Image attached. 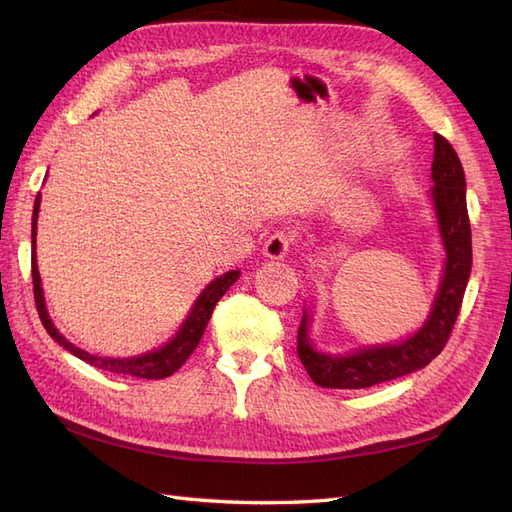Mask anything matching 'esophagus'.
<instances>
[{
  "label": "esophagus",
  "mask_w": 512,
  "mask_h": 512,
  "mask_svg": "<svg viewBox=\"0 0 512 512\" xmlns=\"http://www.w3.org/2000/svg\"><path fill=\"white\" fill-rule=\"evenodd\" d=\"M293 232H289L286 228H280L273 234H269V239L265 241V254L269 258H284L286 254H289V249L293 245Z\"/></svg>",
  "instance_id": "34e87169"
}]
</instances>
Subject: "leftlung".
<instances>
[{
    "instance_id": "obj_1",
    "label": "left lung",
    "mask_w": 512,
    "mask_h": 512,
    "mask_svg": "<svg viewBox=\"0 0 512 512\" xmlns=\"http://www.w3.org/2000/svg\"><path fill=\"white\" fill-rule=\"evenodd\" d=\"M432 202L439 217L445 245V271L439 295L415 336L397 345H380L352 356H328L315 352L308 339V317L304 313L297 328V356L308 376L323 389H367V386L402 378L426 367L443 352L458 319L471 273V226L467 215L465 171L450 141L434 134Z\"/></svg>"
}]
</instances>
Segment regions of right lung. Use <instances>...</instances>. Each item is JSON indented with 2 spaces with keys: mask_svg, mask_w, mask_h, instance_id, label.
I'll use <instances>...</instances> for the list:
<instances>
[{
  "mask_svg": "<svg viewBox=\"0 0 512 512\" xmlns=\"http://www.w3.org/2000/svg\"><path fill=\"white\" fill-rule=\"evenodd\" d=\"M39 204H41V193L36 195L34 202V213H32V247L36 243V219H39ZM239 278V271H228L223 273L221 278H217L215 282L208 284V289H204V293L199 295V299L195 302L191 315L186 317L184 326L180 328L178 336L171 343H167L165 347H160L156 352H149L143 356H134V358H102V356H93L89 352L80 350L73 343H69L65 336H62L56 328L52 319H49L47 310H45V299H43V289H41V276L39 269H36V256H32V284H34V302H36V310H39V317L43 328L47 330V334L52 339L69 350L73 356H78L86 363L104 369V371H112V373H123V376H134V378H147V380H160L171 376L173 371H178L189 356L195 352V347L202 341V334L208 326L210 317H213V310L217 306L219 299L226 295V291Z\"/></svg>",
  "mask_w": 512,
  "mask_h": 512,
  "instance_id": "right-lung-1",
  "label": "right lung"
}]
</instances>
